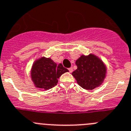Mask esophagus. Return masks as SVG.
Masks as SVG:
<instances>
[{
  "label": "esophagus",
  "instance_id": "1",
  "mask_svg": "<svg viewBox=\"0 0 131 131\" xmlns=\"http://www.w3.org/2000/svg\"><path fill=\"white\" fill-rule=\"evenodd\" d=\"M69 73H72V72H73V68H69Z\"/></svg>",
  "mask_w": 131,
  "mask_h": 131
}]
</instances>
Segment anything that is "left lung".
<instances>
[{
	"mask_svg": "<svg viewBox=\"0 0 131 131\" xmlns=\"http://www.w3.org/2000/svg\"><path fill=\"white\" fill-rule=\"evenodd\" d=\"M77 69L72 73L80 86L92 90L103 84L106 76V66L103 61L94 54L81 55L76 60Z\"/></svg>",
	"mask_w": 131,
	"mask_h": 131,
	"instance_id": "left-lung-1",
	"label": "left lung"
}]
</instances>
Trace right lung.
Here are the masks:
<instances>
[{"mask_svg":"<svg viewBox=\"0 0 131 131\" xmlns=\"http://www.w3.org/2000/svg\"><path fill=\"white\" fill-rule=\"evenodd\" d=\"M69 71L62 63L56 64L51 58H39L33 63L30 77L36 88L47 90L56 86L58 79L64 73Z\"/></svg>","mask_w":131,"mask_h":131,"instance_id":"add662e5","label":"right lung"}]
</instances>
